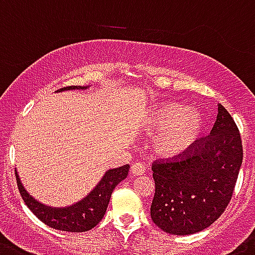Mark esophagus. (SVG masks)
Masks as SVG:
<instances>
[{"label": "esophagus", "instance_id": "34e87169", "mask_svg": "<svg viewBox=\"0 0 255 255\" xmlns=\"http://www.w3.org/2000/svg\"><path fill=\"white\" fill-rule=\"evenodd\" d=\"M131 172L136 176H141L145 174V166L142 163H133L131 166Z\"/></svg>", "mask_w": 255, "mask_h": 255}]
</instances>
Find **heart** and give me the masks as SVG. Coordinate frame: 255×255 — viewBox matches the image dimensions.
Listing matches in <instances>:
<instances>
[{
    "instance_id": "obj_1",
    "label": "heart",
    "mask_w": 255,
    "mask_h": 255,
    "mask_svg": "<svg viewBox=\"0 0 255 255\" xmlns=\"http://www.w3.org/2000/svg\"><path fill=\"white\" fill-rule=\"evenodd\" d=\"M204 117L197 109H188L180 102L155 105L142 121V131L155 134L154 151L163 159H176L189 151L204 131Z\"/></svg>"
}]
</instances>
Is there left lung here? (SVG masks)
<instances>
[{"instance_id":"8db88e82","label":"left lung","mask_w":255,"mask_h":255,"mask_svg":"<svg viewBox=\"0 0 255 255\" xmlns=\"http://www.w3.org/2000/svg\"><path fill=\"white\" fill-rule=\"evenodd\" d=\"M243 163L239 128L218 104L211 133L185 159L154 163L155 193L150 217L170 235H192L210 227L226 210Z\"/></svg>"}]
</instances>
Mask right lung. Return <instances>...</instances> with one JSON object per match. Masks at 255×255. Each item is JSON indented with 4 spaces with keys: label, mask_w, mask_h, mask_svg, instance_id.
Wrapping results in <instances>:
<instances>
[{
    "label": "right lung",
    "mask_w": 255,
    "mask_h": 255,
    "mask_svg": "<svg viewBox=\"0 0 255 255\" xmlns=\"http://www.w3.org/2000/svg\"><path fill=\"white\" fill-rule=\"evenodd\" d=\"M91 85L87 87H66L62 88L61 91H84ZM129 164L122 166V167L110 168L104 174L101 180L96 184V187L89 192L80 201L65 207H51L48 205L38 202L36 198L31 196L22 184V180L18 175V171L15 168V176L18 183L19 192L22 196L23 201L32 213L35 214L38 219L46 226L58 231H66V232H85L92 230L97 226L104 218L106 209L110 202V197L114 188L118 184L124 180L128 175Z\"/></svg>",
    "instance_id": "add662e5"
}]
</instances>
